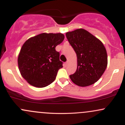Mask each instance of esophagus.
I'll return each mask as SVG.
<instances>
[{
  "mask_svg": "<svg viewBox=\"0 0 125 125\" xmlns=\"http://www.w3.org/2000/svg\"><path fill=\"white\" fill-rule=\"evenodd\" d=\"M68 63H69V62H68V61H67L65 63V65H66V66H67L68 65Z\"/></svg>",
  "mask_w": 125,
  "mask_h": 125,
  "instance_id": "34e87169",
  "label": "esophagus"
}]
</instances>
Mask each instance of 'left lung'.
Returning a JSON list of instances; mask_svg holds the SVG:
<instances>
[{
  "mask_svg": "<svg viewBox=\"0 0 125 125\" xmlns=\"http://www.w3.org/2000/svg\"><path fill=\"white\" fill-rule=\"evenodd\" d=\"M77 56V69L69 76L77 86H88L96 82L107 65L106 50L99 39L83 29L66 33Z\"/></svg>",
  "mask_w": 125,
  "mask_h": 125,
  "instance_id": "1",
  "label": "left lung"
}]
</instances>
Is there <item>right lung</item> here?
Here are the masks:
<instances>
[{
  "mask_svg": "<svg viewBox=\"0 0 125 125\" xmlns=\"http://www.w3.org/2000/svg\"><path fill=\"white\" fill-rule=\"evenodd\" d=\"M64 39L63 34L43 33L24 43L18 63L22 77L31 86L44 87L53 82L63 67L59 53L55 50Z\"/></svg>",
  "mask_w": 125,
  "mask_h": 125,
  "instance_id": "add662e5",
  "label": "right lung"
}]
</instances>
